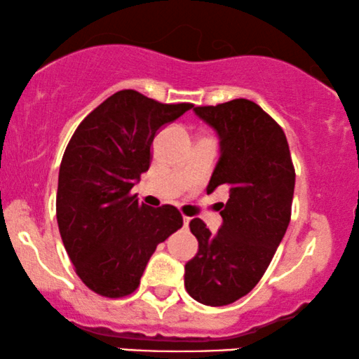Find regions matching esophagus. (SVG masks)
<instances>
[{"label":"esophagus","instance_id":"1","mask_svg":"<svg viewBox=\"0 0 359 359\" xmlns=\"http://www.w3.org/2000/svg\"><path fill=\"white\" fill-rule=\"evenodd\" d=\"M189 222H190V217H184V225H185V226L189 225Z\"/></svg>","mask_w":359,"mask_h":359}]
</instances>
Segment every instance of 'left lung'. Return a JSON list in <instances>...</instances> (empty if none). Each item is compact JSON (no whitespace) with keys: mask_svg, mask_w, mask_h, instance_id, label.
<instances>
[{"mask_svg":"<svg viewBox=\"0 0 359 359\" xmlns=\"http://www.w3.org/2000/svg\"><path fill=\"white\" fill-rule=\"evenodd\" d=\"M215 129L220 158L207 192L226 187L222 226L212 233L201 219L190 222L198 252L185 263V290L208 306L237 302L260 281L287 232L294 169L283 129L248 99L194 107Z\"/></svg>","mask_w":359,"mask_h":359,"instance_id":"1","label":"left lung"}]
</instances>
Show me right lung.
<instances>
[{
    "label": "right lung",
    "mask_w": 359,
    "mask_h": 359,
    "mask_svg": "<svg viewBox=\"0 0 359 359\" xmlns=\"http://www.w3.org/2000/svg\"><path fill=\"white\" fill-rule=\"evenodd\" d=\"M192 107L124 89L72 134L59 167L56 217L76 273L94 293H133L157 245L182 226L174 205L147 207L130 189L149 170L157 130Z\"/></svg>",
    "instance_id": "add662e5"
}]
</instances>
